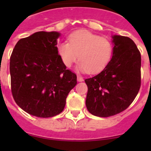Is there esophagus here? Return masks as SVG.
Returning <instances> with one entry per match:
<instances>
[{"label": "esophagus", "instance_id": "obj_1", "mask_svg": "<svg viewBox=\"0 0 151 151\" xmlns=\"http://www.w3.org/2000/svg\"><path fill=\"white\" fill-rule=\"evenodd\" d=\"M77 81L78 82H83V78L80 75H77Z\"/></svg>", "mask_w": 151, "mask_h": 151}]
</instances>
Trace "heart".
Segmentation results:
<instances>
[{"label":"heart","instance_id":"b5f03b06","mask_svg":"<svg viewBox=\"0 0 151 151\" xmlns=\"http://www.w3.org/2000/svg\"><path fill=\"white\" fill-rule=\"evenodd\" d=\"M57 48L58 53L66 67H71L79 58L80 60L77 66V70L91 74L104 69L113 53V45L109 39L86 30L71 33L68 42H59Z\"/></svg>","mask_w":151,"mask_h":151}]
</instances>
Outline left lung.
Masks as SVG:
<instances>
[{"label": "left lung", "mask_w": 151, "mask_h": 151, "mask_svg": "<svg viewBox=\"0 0 151 151\" xmlns=\"http://www.w3.org/2000/svg\"><path fill=\"white\" fill-rule=\"evenodd\" d=\"M112 58L101 72L85 80L88 86L85 104L98 117L123 112L134 101L141 84V55L129 37L112 36Z\"/></svg>", "instance_id": "1"}]
</instances>
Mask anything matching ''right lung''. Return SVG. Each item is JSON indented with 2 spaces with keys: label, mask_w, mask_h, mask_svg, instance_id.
Here are the masks:
<instances>
[{
  "label": "right lung",
  "mask_w": 151,
  "mask_h": 151,
  "mask_svg": "<svg viewBox=\"0 0 151 151\" xmlns=\"http://www.w3.org/2000/svg\"><path fill=\"white\" fill-rule=\"evenodd\" d=\"M57 31H39L18 41L10 58L12 92L17 104L39 118L60 114L77 76L58 53Z\"/></svg>",
  "instance_id": "1"
}]
</instances>
